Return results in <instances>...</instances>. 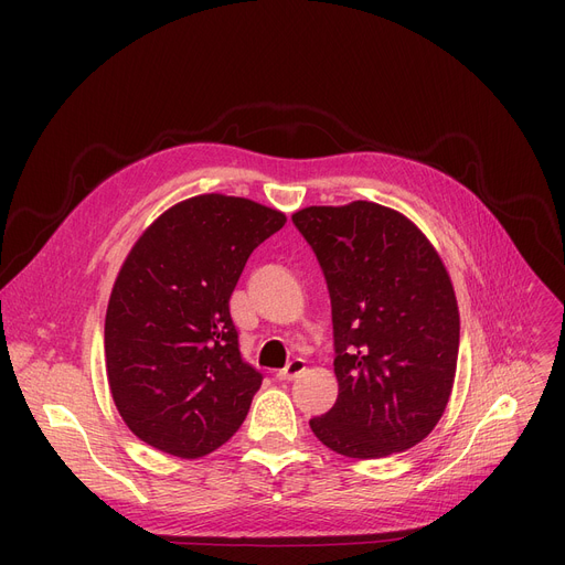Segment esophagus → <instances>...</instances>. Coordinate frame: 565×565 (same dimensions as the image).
<instances>
[{
    "label": "esophagus",
    "mask_w": 565,
    "mask_h": 565,
    "mask_svg": "<svg viewBox=\"0 0 565 565\" xmlns=\"http://www.w3.org/2000/svg\"><path fill=\"white\" fill-rule=\"evenodd\" d=\"M305 371H307L305 360H290L286 369L277 371V380H295V377H300Z\"/></svg>",
    "instance_id": "34e87169"
}]
</instances>
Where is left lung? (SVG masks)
I'll use <instances>...</instances> for the list:
<instances>
[{"instance_id": "left-lung-1", "label": "left lung", "mask_w": 565, "mask_h": 565, "mask_svg": "<svg viewBox=\"0 0 565 565\" xmlns=\"http://www.w3.org/2000/svg\"><path fill=\"white\" fill-rule=\"evenodd\" d=\"M292 224L311 245L332 300L339 398L309 422L348 458L412 449L449 403L460 313L428 237L373 201L309 205Z\"/></svg>"}]
</instances>
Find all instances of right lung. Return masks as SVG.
<instances>
[{"mask_svg":"<svg viewBox=\"0 0 565 565\" xmlns=\"http://www.w3.org/2000/svg\"><path fill=\"white\" fill-rule=\"evenodd\" d=\"M286 215L201 194L148 226L118 273L105 318L109 392L153 449L201 458L243 426L263 375L237 343L228 300L249 254Z\"/></svg>","mask_w":565,"mask_h":565,"instance_id":"right-lung-1","label":"right lung"}]
</instances>
